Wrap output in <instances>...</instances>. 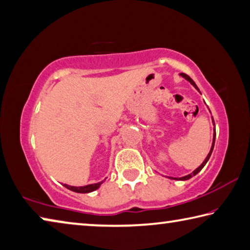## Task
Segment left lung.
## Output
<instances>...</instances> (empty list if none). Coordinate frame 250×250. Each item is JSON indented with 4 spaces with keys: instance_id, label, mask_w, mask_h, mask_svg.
Returning a JSON list of instances; mask_svg holds the SVG:
<instances>
[{
    "instance_id": "obj_1",
    "label": "left lung",
    "mask_w": 250,
    "mask_h": 250,
    "mask_svg": "<svg viewBox=\"0 0 250 250\" xmlns=\"http://www.w3.org/2000/svg\"><path fill=\"white\" fill-rule=\"evenodd\" d=\"M181 75H182L183 77H185V79H186V80H187L188 82H189V83H190V84H193V86H194V87H195L196 89H198V87H197V85H196V84H195V82H194L193 80H191L189 76H188L187 74H184V73H181ZM198 91H199V89H198ZM212 122H214V118H212ZM214 125H215V123H214ZM215 137H216V134L214 133V140H212V145H211L210 152H209V153H208V155H207V157L205 158V161H204V162H203V164H202V165H200V166L198 167V168H196V169H195V170L193 171V173H191V174H189V175H187V176H184V177H179V178H173V179H178V181H187V179H189V178H191V177H193V176H195L196 174H197V173H199V171L203 169V167L206 165V163L208 162V159H209V157H210V155H211V153H212V149H214V145H215Z\"/></svg>"
}]
</instances>
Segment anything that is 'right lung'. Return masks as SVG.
I'll use <instances>...</instances> for the list:
<instances>
[{"label": "right lung", "instance_id": "1", "mask_svg": "<svg viewBox=\"0 0 250 250\" xmlns=\"http://www.w3.org/2000/svg\"><path fill=\"white\" fill-rule=\"evenodd\" d=\"M101 183H97V184H91V185H86V186H81V187H75V186H68L66 184H64V186L67 188L69 190H73L75 191V193H82V194H86V193H91V191L96 190L98 187L101 186Z\"/></svg>", "mask_w": 250, "mask_h": 250}]
</instances>
